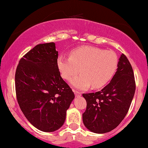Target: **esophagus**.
<instances>
[{"mask_svg": "<svg viewBox=\"0 0 148 148\" xmlns=\"http://www.w3.org/2000/svg\"><path fill=\"white\" fill-rule=\"evenodd\" d=\"M74 93H75V97H79L82 96V94L79 92H78V91H74Z\"/></svg>", "mask_w": 148, "mask_h": 148, "instance_id": "34e87169", "label": "esophagus"}]
</instances>
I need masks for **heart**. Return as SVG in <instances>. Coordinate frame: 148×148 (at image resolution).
<instances>
[{
	"label": "heart",
	"instance_id": "heart-1",
	"mask_svg": "<svg viewBox=\"0 0 148 148\" xmlns=\"http://www.w3.org/2000/svg\"><path fill=\"white\" fill-rule=\"evenodd\" d=\"M118 63L114 52L92 46L77 48L72 50L70 57L60 55L57 59L58 70L64 79L69 80L81 71L82 73L71 80L72 86L79 90L106 86L114 76Z\"/></svg>",
	"mask_w": 148,
	"mask_h": 148
}]
</instances>
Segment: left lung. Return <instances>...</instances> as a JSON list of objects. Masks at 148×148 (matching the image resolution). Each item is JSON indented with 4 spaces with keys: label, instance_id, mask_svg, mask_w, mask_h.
I'll return each instance as SVG.
<instances>
[{
    "label": "left lung",
    "instance_id": "left-lung-1",
    "mask_svg": "<svg viewBox=\"0 0 148 148\" xmlns=\"http://www.w3.org/2000/svg\"><path fill=\"white\" fill-rule=\"evenodd\" d=\"M135 91L134 73L124 54L110 82L101 91L83 94L87 102L83 122L92 132L105 133L120 124L128 112Z\"/></svg>",
    "mask_w": 148,
    "mask_h": 148
}]
</instances>
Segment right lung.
Here are the masks:
<instances>
[{"label":"right lung","mask_w":148,"mask_h":148,"mask_svg":"<svg viewBox=\"0 0 148 148\" xmlns=\"http://www.w3.org/2000/svg\"><path fill=\"white\" fill-rule=\"evenodd\" d=\"M54 42L38 44L21 58L15 73L18 104L31 124L44 132L63 125L74 93L57 66Z\"/></svg>","instance_id":"add662e5"}]
</instances>
